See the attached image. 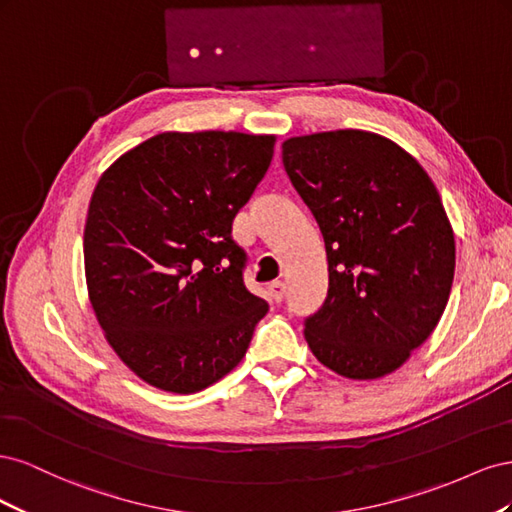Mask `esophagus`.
I'll list each match as a JSON object with an SVG mask.
<instances>
[{"instance_id":"34e87169","label":"esophagus","mask_w":512,"mask_h":512,"mask_svg":"<svg viewBox=\"0 0 512 512\" xmlns=\"http://www.w3.org/2000/svg\"><path fill=\"white\" fill-rule=\"evenodd\" d=\"M269 294L275 303H282L286 299V284L284 282H273L269 286Z\"/></svg>"}]
</instances>
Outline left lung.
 <instances>
[{"label":"left lung","mask_w":512,"mask_h":512,"mask_svg":"<svg viewBox=\"0 0 512 512\" xmlns=\"http://www.w3.org/2000/svg\"><path fill=\"white\" fill-rule=\"evenodd\" d=\"M282 162L329 262L327 299L303 322L309 348L339 376L391 374L436 329L453 286L455 237L436 185L363 130L288 138Z\"/></svg>","instance_id":"1"}]
</instances>
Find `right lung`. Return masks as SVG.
<instances>
[{"instance_id": "obj_1", "label": "right lung", "mask_w": 512, "mask_h": 512, "mask_svg": "<svg viewBox=\"0 0 512 512\" xmlns=\"http://www.w3.org/2000/svg\"><path fill=\"white\" fill-rule=\"evenodd\" d=\"M275 136L164 132L100 177L85 222L89 301L138 378L196 393L245 356L269 303L243 284L232 220L273 160Z\"/></svg>"}]
</instances>
